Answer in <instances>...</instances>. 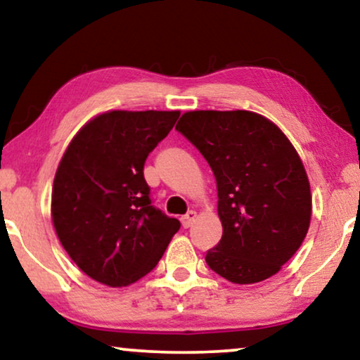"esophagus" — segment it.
<instances>
[{"mask_svg":"<svg viewBox=\"0 0 360 360\" xmlns=\"http://www.w3.org/2000/svg\"><path fill=\"white\" fill-rule=\"evenodd\" d=\"M195 218H196V213L195 211H188V213H186L185 216H181V226H184L185 229H188L191 224H193V221H195Z\"/></svg>","mask_w":360,"mask_h":360,"instance_id":"esophagus-1","label":"esophagus"}]
</instances>
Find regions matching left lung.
Here are the masks:
<instances>
[{
    "instance_id": "left-lung-1",
    "label": "left lung",
    "mask_w": 360,
    "mask_h": 360,
    "mask_svg": "<svg viewBox=\"0 0 360 360\" xmlns=\"http://www.w3.org/2000/svg\"><path fill=\"white\" fill-rule=\"evenodd\" d=\"M175 129L208 162L218 188L223 238L208 267L233 283L272 277L308 233L311 193L287 136L252 111H188Z\"/></svg>"
}]
</instances>
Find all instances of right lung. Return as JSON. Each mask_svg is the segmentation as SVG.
<instances>
[{"label":"right lung","mask_w":360,"mask_h":360,"mask_svg":"<svg viewBox=\"0 0 360 360\" xmlns=\"http://www.w3.org/2000/svg\"><path fill=\"white\" fill-rule=\"evenodd\" d=\"M180 111H108L68 144L52 188V221L80 270L108 287H126L159 264L180 221L152 205L147 155Z\"/></svg>","instance_id":"add662e5"}]
</instances>
